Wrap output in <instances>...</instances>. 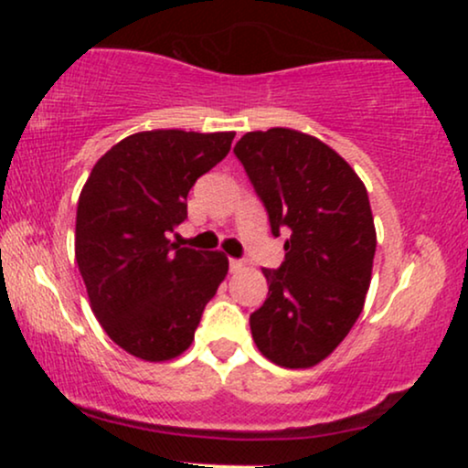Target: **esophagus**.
<instances>
[{
	"label": "esophagus",
	"mask_w": 468,
	"mask_h": 468,
	"mask_svg": "<svg viewBox=\"0 0 468 468\" xmlns=\"http://www.w3.org/2000/svg\"><path fill=\"white\" fill-rule=\"evenodd\" d=\"M229 264H230V271H233V272H238V271H241V268L246 266L244 261H241V260H230Z\"/></svg>",
	"instance_id": "obj_1"
}]
</instances>
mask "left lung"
I'll return each instance as SVG.
<instances>
[{"label": "left lung", "instance_id": "obj_1", "mask_svg": "<svg viewBox=\"0 0 468 468\" xmlns=\"http://www.w3.org/2000/svg\"><path fill=\"white\" fill-rule=\"evenodd\" d=\"M235 155L264 202L272 235L290 230L268 297L250 314L257 350L288 369L319 365L356 324L372 282L376 229L356 171L310 133L249 132Z\"/></svg>", "mask_w": 468, "mask_h": 468}]
</instances>
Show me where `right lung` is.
Returning <instances> with one entry per match:
<instances>
[{"instance_id": "add662e5", "label": "right lung", "mask_w": 468, "mask_h": 468, "mask_svg": "<svg viewBox=\"0 0 468 468\" xmlns=\"http://www.w3.org/2000/svg\"><path fill=\"white\" fill-rule=\"evenodd\" d=\"M235 132H138L94 165L77 208L74 255L92 313L132 356L163 363L189 350L204 305L229 272L224 252L182 249L196 180L229 154Z\"/></svg>"}]
</instances>
